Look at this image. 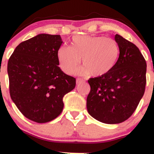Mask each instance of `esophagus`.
I'll return each mask as SVG.
<instances>
[{
  "label": "esophagus",
  "instance_id": "1",
  "mask_svg": "<svg viewBox=\"0 0 154 154\" xmlns=\"http://www.w3.org/2000/svg\"><path fill=\"white\" fill-rule=\"evenodd\" d=\"M85 82V80L82 78H77V84H80V83Z\"/></svg>",
  "mask_w": 154,
  "mask_h": 154
}]
</instances>
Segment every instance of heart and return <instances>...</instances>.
Returning <instances> with one entry per match:
<instances>
[{"instance_id": "obj_1", "label": "heart", "mask_w": 154, "mask_h": 154, "mask_svg": "<svg viewBox=\"0 0 154 154\" xmlns=\"http://www.w3.org/2000/svg\"><path fill=\"white\" fill-rule=\"evenodd\" d=\"M120 55L117 42L103 35H74L71 46L63 45L57 51L59 66L65 73L71 74L81 62L83 67L78 73L100 77L108 74L115 67Z\"/></svg>"}]
</instances>
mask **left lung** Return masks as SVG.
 <instances>
[{
	"label": "left lung",
	"instance_id": "left-lung-1",
	"mask_svg": "<svg viewBox=\"0 0 154 154\" xmlns=\"http://www.w3.org/2000/svg\"><path fill=\"white\" fill-rule=\"evenodd\" d=\"M115 39L120 55L108 74L88 80L91 90L87 97L88 112L105 124H119L127 120L137 108L146 86L147 64L133 43L119 34Z\"/></svg>",
	"mask_w": 154,
	"mask_h": 154
}]
</instances>
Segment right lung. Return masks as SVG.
Wrapping results in <instances>:
<instances>
[{
	"label": "right lung",
	"instance_id": "right-lung-1",
	"mask_svg": "<svg viewBox=\"0 0 154 154\" xmlns=\"http://www.w3.org/2000/svg\"><path fill=\"white\" fill-rule=\"evenodd\" d=\"M60 35L38 34L20 43L9 59L7 72L12 101L27 119L37 123L55 119L63 111V97L76 79L59 67Z\"/></svg>",
	"mask_w": 154,
	"mask_h": 154
}]
</instances>
